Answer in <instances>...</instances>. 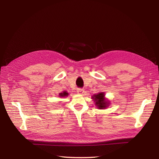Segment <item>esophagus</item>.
<instances>
[{"instance_id":"1","label":"esophagus","mask_w":159,"mask_h":159,"mask_svg":"<svg viewBox=\"0 0 159 159\" xmlns=\"http://www.w3.org/2000/svg\"><path fill=\"white\" fill-rule=\"evenodd\" d=\"M84 89H82V88H78L77 89V93L83 94V93H84Z\"/></svg>"}]
</instances>
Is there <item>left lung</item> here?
Masks as SVG:
<instances>
[{
  "label": "left lung",
  "instance_id": "8db88e82",
  "mask_svg": "<svg viewBox=\"0 0 159 159\" xmlns=\"http://www.w3.org/2000/svg\"><path fill=\"white\" fill-rule=\"evenodd\" d=\"M104 95L103 93H100L97 95H95L93 97V98L95 100V104L98 106L99 109H102V108L107 107L109 102H107L104 98Z\"/></svg>",
  "mask_w": 159,
  "mask_h": 159
}]
</instances>
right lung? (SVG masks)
Instances as JSON below:
<instances>
[{
  "mask_svg": "<svg viewBox=\"0 0 159 159\" xmlns=\"http://www.w3.org/2000/svg\"><path fill=\"white\" fill-rule=\"evenodd\" d=\"M59 95H60L61 97H66V96H67V95H68V93H67V92H66V91H64V92L61 93H60Z\"/></svg>",
  "mask_w": 159,
  "mask_h": 159,
  "instance_id": "obj_1",
  "label": "right lung"
}]
</instances>
